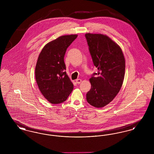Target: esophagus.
<instances>
[{"mask_svg":"<svg viewBox=\"0 0 154 154\" xmlns=\"http://www.w3.org/2000/svg\"><path fill=\"white\" fill-rule=\"evenodd\" d=\"M81 81H82V80H81V79H77L76 80H75V82H76V83L77 84H80L81 82Z\"/></svg>","mask_w":154,"mask_h":154,"instance_id":"esophagus-1","label":"esophagus"}]
</instances>
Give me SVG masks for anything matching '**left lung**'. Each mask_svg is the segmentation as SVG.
Segmentation results:
<instances>
[{"label":"left lung","instance_id":"obj_1","mask_svg":"<svg viewBox=\"0 0 154 154\" xmlns=\"http://www.w3.org/2000/svg\"><path fill=\"white\" fill-rule=\"evenodd\" d=\"M89 50L98 72L89 81L91 88L87 100L91 106L101 108L117 96L124 80L125 59L120 46L107 35L85 34Z\"/></svg>","mask_w":154,"mask_h":154}]
</instances>
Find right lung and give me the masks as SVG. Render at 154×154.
Listing matches in <instances>:
<instances>
[{"mask_svg":"<svg viewBox=\"0 0 154 154\" xmlns=\"http://www.w3.org/2000/svg\"><path fill=\"white\" fill-rule=\"evenodd\" d=\"M77 35L59 37L44 45L35 68L37 84L44 97L52 104L63 102L73 89L66 74L64 57L67 47Z\"/></svg>","mask_w":154,"mask_h":154,"instance_id":"add662e5","label":"right lung"}]
</instances>
